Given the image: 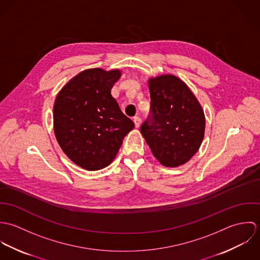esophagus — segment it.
I'll return each instance as SVG.
<instances>
[{
  "label": "esophagus",
  "instance_id": "esophagus-1",
  "mask_svg": "<svg viewBox=\"0 0 260 260\" xmlns=\"http://www.w3.org/2000/svg\"><path fill=\"white\" fill-rule=\"evenodd\" d=\"M133 121H134L135 127H136V128H138V127L140 126V123H141V120H140V118L136 116V117H134V118H133Z\"/></svg>",
  "mask_w": 260,
  "mask_h": 260
}]
</instances>
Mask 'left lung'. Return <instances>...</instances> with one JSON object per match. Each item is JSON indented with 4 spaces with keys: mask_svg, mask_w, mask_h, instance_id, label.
Instances as JSON below:
<instances>
[{
    "mask_svg": "<svg viewBox=\"0 0 260 260\" xmlns=\"http://www.w3.org/2000/svg\"><path fill=\"white\" fill-rule=\"evenodd\" d=\"M148 87L152 116L141 126V134L163 166L183 165L203 141L204 111L186 83L174 75L151 77Z\"/></svg>",
    "mask_w": 260,
    "mask_h": 260,
    "instance_id": "1",
    "label": "left lung"
}]
</instances>
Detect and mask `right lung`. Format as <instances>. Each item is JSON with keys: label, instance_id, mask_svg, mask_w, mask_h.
<instances>
[{"label": "right lung", "instance_id": "obj_1", "mask_svg": "<svg viewBox=\"0 0 260 260\" xmlns=\"http://www.w3.org/2000/svg\"><path fill=\"white\" fill-rule=\"evenodd\" d=\"M121 71L87 69L59 91L53 109L54 133L63 152L76 165L100 170L115 159L134 123L111 95Z\"/></svg>", "mask_w": 260, "mask_h": 260}]
</instances>
